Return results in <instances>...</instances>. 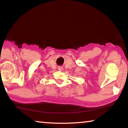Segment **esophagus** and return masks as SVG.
<instances>
[{"mask_svg": "<svg viewBox=\"0 0 128 128\" xmlns=\"http://www.w3.org/2000/svg\"><path fill=\"white\" fill-rule=\"evenodd\" d=\"M58 69H59V70H63V68H62V66H59L58 67Z\"/></svg>", "mask_w": 128, "mask_h": 128, "instance_id": "34e87169", "label": "esophagus"}]
</instances>
